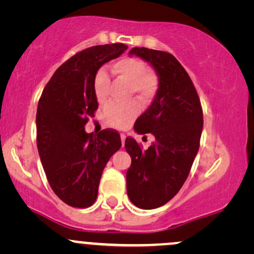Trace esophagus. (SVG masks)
Segmentation results:
<instances>
[{
  "label": "esophagus",
  "mask_w": 254,
  "mask_h": 254,
  "mask_svg": "<svg viewBox=\"0 0 254 254\" xmlns=\"http://www.w3.org/2000/svg\"><path fill=\"white\" fill-rule=\"evenodd\" d=\"M125 138H127V136L124 135V133H122L121 135V139H122V144L124 145V143H125Z\"/></svg>",
  "instance_id": "esophagus-1"
}]
</instances>
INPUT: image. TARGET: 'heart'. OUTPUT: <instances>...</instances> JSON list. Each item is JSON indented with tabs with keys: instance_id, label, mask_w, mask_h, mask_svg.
<instances>
[{
	"instance_id": "b5f03b06",
	"label": "heart",
	"mask_w": 254,
	"mask_h": 254,
	"mask_svg": "<svg viewBox=\"0 0 254 254\" xmlns=\"http://www.w3.org/2000/svg\"><path fill=\"white\" fill-rule=\"evenodd\" d=\"M112 70L118 76L129 82L130 94H135L143 103H148L157 90V78L148 71L143 61L137 58H122L113 63ZM110 78L105 69H99L93 81V92L99 103H104L107 95ZM139 113V105L131 101L125 105L109 104L103 113L104 123L109 127L124 129L135 121Z\"/></svg>"
}]
</instances>
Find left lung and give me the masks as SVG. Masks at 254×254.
Segmentation results:
<instances>
[{
	"mask_svg": "<svg viewBox=\"0 0 254 254\" xmlns=\"http://www.w3.org/2000/svg\"><path fill=\"white\" fill-rule=\"evenodd\" d=\"M129 56L149 63L159 78L153 103L133 127L137 133H151L156 141L142 150L132 137L125 139L131 156L127 196L137 208L148 210L170 202L185 183L199 149L203 111L190 76L173 55L132 48Z\"/></svg>",
	"mask_w": 254,
	"mask_h": 254,
	"instance_id": "1",
	"label": "left lung"
}]
</instances>
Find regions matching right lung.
<instances>
[{"label":"right lung","instance_id":"add662e5","mask_svg":"<svg viewBox=\"0 0 254 254\" xmlns=\"http://www.w3.org/2000/svg\"><path fill=\"white\" fill-rule=\"evenodd\" d=\"M125 44L92 46L57 69L43 90L37 109V145L49 184L58 198L74 208H88L98 197L101 174L122 147L117 131L87 133L98 100L93 81L105 63L121 56Z\"/></svg>","mask_w":254,"mask_h":254}]
</instances>
